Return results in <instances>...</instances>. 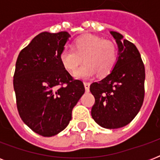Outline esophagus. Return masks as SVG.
<instances>
[{"instance_id": "1", "label": "esophagus", "mask_w": 160, "mask_h": 160, "mask_svg": "<svg viewBox=\"0 0 160 160\" xmlns=\"http://www.w3.org/2000/svg\"><path fill=\"white\" fill-rule=\"evenodd\" d=\"M84 85H85V90H86V91H89V90H90V83H89V82H84Z\"/></svg>"}]
</instances>
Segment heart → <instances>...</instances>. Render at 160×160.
I'll return each instance as SVG.
<instances>
[{
  "label": "heart",
  "instance_id": "obj_1",
  "mask_svg": "<svg viewBox=\"0 0 160 160\" xmlns=\"http://www.w3.org/2000/svg\"><path fill=\"white\" fill-rule=\"evenodd\" d=\"M118 51L115 44L100 36L86 34L75 39L72 49H63L59 60L65 70L74 72L83 60L85 64L75 73L77 78L86 79L94 74L99 77L109 75L116 64Z\"/></svg>",
  "mask_w": 160,
  "mask_h": 160
}]
</instances>
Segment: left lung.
Masks as SVG:
<instances>
[{
	"instance_id": "left-lung-1",
	"label": "left lung",
	"mask_w": 160,
	"mask_h": 160,
	"mask_svg": "<svg viewBox=\"0 0 160 160\" xmlns=\"http://www.w3.org/2000/svg\"><path fill=\"white\" fill-rule=\"evenodd\" d=\"M119 47V57L110 74L92 83L95 101L91 116L105 129H119L129 124L139 113L144 99L145 70L138 49L121 34L111 31Z\"/></svg>"
}]
</instances>
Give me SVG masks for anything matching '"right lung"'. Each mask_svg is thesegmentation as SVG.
I'll return each instance as SVG.
<instances>
[{
    "instance_id": "right-lung-1",
    "label": "right lung",
    "mask_w": 160,
    "mask_h": 160,
    "mask_svg": "<svg viewBox=\"0 0 160 160\" xmlns=\"http://www.w3.org/2000/svg\"><path fill=\"white\" fill-rule=\"evenodd\" d=\"M69 37L66 31L40 33L16 60L13 85L19 114L41 136H54L65 129L85 93L82 81L75 80L59 60Z\"/></svg>"
}]
</instances>
